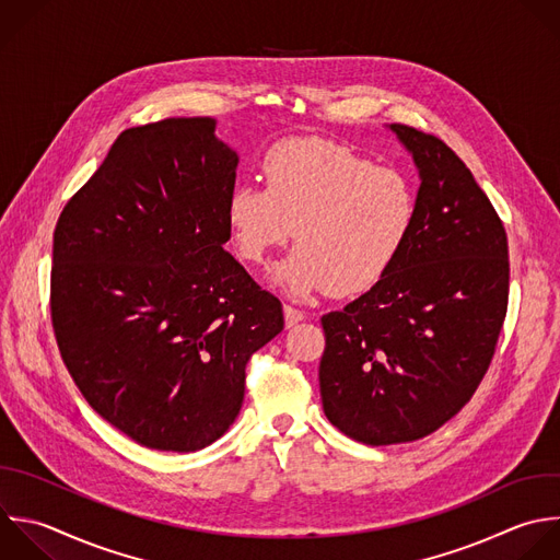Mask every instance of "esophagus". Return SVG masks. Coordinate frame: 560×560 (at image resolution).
<instances>
[{
	"instance_id": "obj_1",
	"label": "esophagus",
	"mask_w": 560,
	"mask_h": 560,
	"mask_svg": "<svg viewBox=\"0 0 560 560\" xmlns=\"http://www.w3.org/2000/svg\"><path fill=\"white\" fill-rule=\"evenodd\" d=\"M302 319H304V311H300V308H295L291 304H284V322H287V326H293V324H298Z\"/></svg>"
}]
</instances>
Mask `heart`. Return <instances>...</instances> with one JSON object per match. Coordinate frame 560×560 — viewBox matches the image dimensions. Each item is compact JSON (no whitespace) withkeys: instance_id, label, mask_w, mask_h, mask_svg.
Masks as SVG:
<instances>
[{"instance_id":"obj_1","label":"heart","mask_w":560,"mask_h":560,"mask_svg":"<svg viewBox=\"0 0 560 560\" xmlns=\"http://www.w3.org/2000/svg\"><path fill=\"white\" fill-rule=\"evenodd\" d=\"M262 184H241L228 197L234 249L260 267L293 232L298 247L276 269V282L295 298L374 287L400 256L418 214L413 182L402 171L374 166L322 138L271 147Z\"/></svg>"}]
</instances>
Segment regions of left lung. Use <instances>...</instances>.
Segmentation results:
<instances>
[{"mask_svg": "<svg viewBox=\"0 0 560 560\" xmlns=\"http://www.w3.org/2000/svg\"><path fill=\"white\" fill-rule=\"evenodd\" d=\"M392 131L420 171L418 214L389 271L322 317L319 392L348 438L387 446L453 418L492 361L508 311V236L466 164L435 136Z\"/></svg>", "mask_w": 560, "mask_h": 560, "instance_id": "left-lung-1", "label": "left lung"}]
</instances>
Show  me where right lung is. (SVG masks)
<instances>
[{
    "label": "right lung",
    "instance_id": "obj_1",
    "mask_svg": "<svg viewBox=\"0 0 560 560\" xmlns=\"http://www.w3.org/2000/svg\"><path fill=\"white\" fill-rule=\"evenodd\" d=\"M236 164L212 118L127 129L55 228L61 359L85 400L149 448L221 438L252 354L284 328L280 300L223 249Z\"/></svg>",
    "mask_w": 560,
    "mask_h": 560
}]
</instances>
